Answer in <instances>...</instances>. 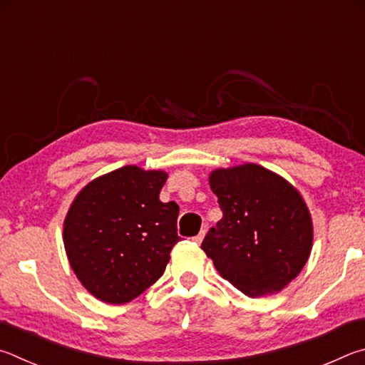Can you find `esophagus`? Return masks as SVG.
<instances>
[{
    "label": "esophagus",
    "instance_id": "esophagus-1",
    "mask_svg": "<svg viewBox=\"0 0 365 365\" xmlns=\"http://www.w3.org/2000/svg\"><path fill=\"white\" fill-rule=\"evenodd\" d=\"M203 237H205V231H202L199 235H195V237L192 239L195 244H202V240H203Z\"/></svg>",
    "mask_w": 365,
    "mask_h": 365
}]
</instances>
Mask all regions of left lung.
Instances as JSON below:
<instances>
[{
  "label": "left lung",
  "mask_w": 365,
  "mask_h": 365,
  "mask_svg": "<svg viewBox=\"0 0 365 365\" xmlns=\"http://www.w3.org/2000/svg\"><path fill=\"white\" fill-rule=\"evenodd\" d=\"M222 218L202 242L222 279L250 298L285 289L312 250V218L299 190L257 163L210 173Z\"/></svg>",
  "instance_id": "1"
}]
</instances>
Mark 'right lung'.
I'll return each mask as SVG.
<instances>
[{"instance_id": "add662e5", "label": "right lung", "mask_w": 365, "mask_h": 365, "mask_svg": "<svg viewBox=\"0 0 365 365\" xmlns=\"http://www.w3.org/2000/svg\"><path fill=\"white\" fill-rule=\"evenodd\" d=\"M168 173L121 166L93 179L63 220L70 267L94 298L123 304L163 276L179 237V207L158 195Z\"/></svg>"}]
</instances>
